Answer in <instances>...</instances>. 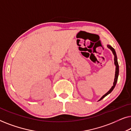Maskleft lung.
Instances as JSON below:
<instances>
[{
  "instance_id": "left-lung-1",
  "label": "left lung",
  "mask_w": 131,
  "mask_h": 131,
  "mask_svg": "<svg viewBox=\"0 0 131 131\" xmlns=\"http://www.w3.org/2000/svg\"><path fill=\"white\" fill-rule=\"evenodd\" d=\"M107 47L108 48H109L111 51H112L114 55V65L116 66V71H115V76H114V82H113V86L111 88V89L109 90L108 92H107L106 94L102 96V97L100 98V99L98 100V101H100V100H101L102 99H103L105 97V96H106L107 95H108L109 94H110L111 92H112V91L113 90L114 87H115V86L116 85V83H117V79H118V76H119V64H118V62H117V55H116V51L112 47V46H111L110 45H107Z\"/></svg>"
}]
</instances>
